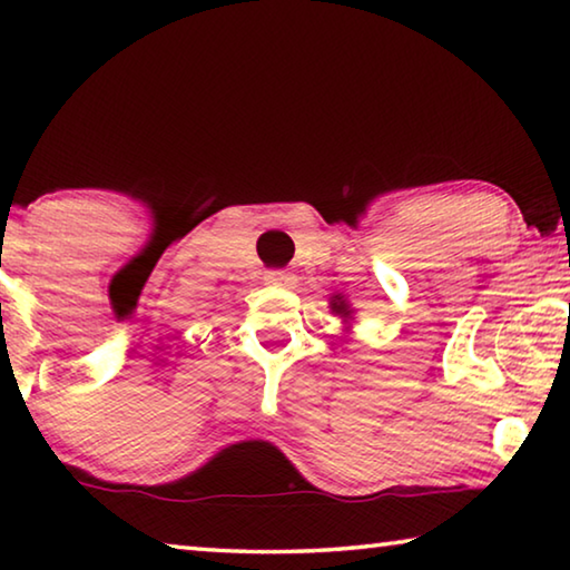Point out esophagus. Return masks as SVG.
Returning <instances> with one entry per match:
<instances>
[{
  "label": "esophagus",
  "instance_id": "obj_1",
  "mask_svg": "<svg viewBox=\"0 0 570 570\" xmlns=\"http://www.w3.org/2000/svg\"><path fill=\"white\" fill-rule=\"evenodd\" d=\"M264 282L266 284H288V274L282 272V268H274V272L264 274Z\"/></svg>",
  "mask_w": 570,
  "mask_h": 570
}]
</instances>
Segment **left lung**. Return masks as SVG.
Listing matches in <instances>:
<instances>
[{"mask_svg": "<svg viewBox=\"0 0 570 570\" xmlns=\"http://www.w3.org/2000/svg\"><path fill=\"white\" fill-rule=\"evenodd\" d=\"M334 308H336V312H340V308H344V304H334Z\"/></svg>", "mask_w": 570, "mask_h": 570, "instance_id": "8db88e82", "label": "left lung"}]
</instances>
